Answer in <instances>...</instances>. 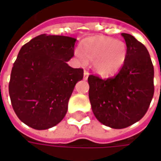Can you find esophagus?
<instances>
[{
	"label": "esophagus",
	"instance_id": "34e87169",
	"mask_svg": "<svg viewBox=\"0 0 161 161\" xmlns=\"http://www.w3.org/2000/svg\"><path fill=\"white\" fill-rule=\"evenodd\" d=\"M89 75H90V72H89L88 70H84V80L88 79V77H89Z\"/></svg>",
	"mask_w": 161,
	"mask_h": 161
}]
</instances>
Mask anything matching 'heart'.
I'll return each mask as SVG.
<instances>
[{
    "label": "heart",
    "instance_id": "b5f03b06",
    "mask_svg": "<svg viewBox=\"0 0 161 161\" xmlns=\"http://www.w3.org/2000/svg\"><path fill=\"white\" fill-rule=\"evenodd\" d=\"M76 56L82 63L94 62L95 70L103 76L117 72L126 59L127 46L121 40L108 37L88 38L78 47Z\"/></svg>",
    "mask_w": 161,
    "mask_h": 161
}]
</instances>
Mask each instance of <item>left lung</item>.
<instances>
[{"mask_svg": "<svg viewBox=\"0 0 161 161\" xmlns=\"http://www.w3.org/2000/svg\"><path fill=\"white\" fill-rule=\"evenodd\" d=\"M127 56L115 76L102 78L90 75L89 97L98 121L112 128H124L140 121L151 103L153 65L146 46L128 33H121Z\"/></svg>", "mask_w": 161, "mask_h": 161, "instance_id": "obj_1", "label": "left lung"}]
</instances>
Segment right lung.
I'll return each mask as SVG.
<instances>
[{"label": "right lung", "mask_w": 161, "mask_h": 161, "mask_svg": "<svg viewBox=\"0 0 161 161\" xmlns=\"http://www.w3.org/2000/svg\"><path fill=\"white\" fill-rule=\"evenodd\" d=\"M76 39L41 34L19 50L11 71L8 91L20 121L43 130L63 120L74 87L83 79L82 68L66 61L74 56Z\"/></svg>", "instance_id": "right-lung-1"}]
</instances>
